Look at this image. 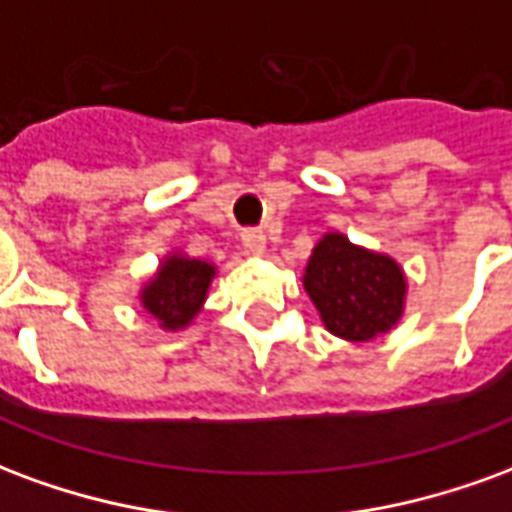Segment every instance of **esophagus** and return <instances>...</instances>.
I'll list each match as a JSON object with an SVG mask.
<instances>
[{
    "label": "esophagus",
    "mask_w": 512,
    "mask_h": 512,
    "mask_svg": "<svg viewBox=\"0 0 512 512\" xmlns=\"http://www.w3.org/2000/svg\"><path fill=\"white\" fill-rule=\"evenodd\" d=\"M241 244H244V249H249V252L260 255V252H266V233L257 230V227H249V230L241 233Z\"/></svg>",
    "instance_id": "1"
}]
</instances>
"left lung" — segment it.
Segmentation results:
<instances>
[{"mask_svg":"<svg viewBox=\"0 0 512 512\" xmlns=\"http://www.w3.org/2000/svg\"><path fill=\"white\" fill-rule=\"evenodd\" d=\"M304 290L323 326L348 343L386 334L406 307V274L395 260L326 233L304 268Z\"/></svg>","mask_w":512,"mask_h":512,"instance_id":"1","label":"left lung"}]
</instances>
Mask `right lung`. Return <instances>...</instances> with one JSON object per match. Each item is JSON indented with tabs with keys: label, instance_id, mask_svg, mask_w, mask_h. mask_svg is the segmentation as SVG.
Instances as JSON below:
<instances>
[{
	"label": "right lung",
	"instance_id": "1",
	"mask_svg": "<svg viewBox=\"0 0 512 512\" xmlns=\"http://www.w3.org/2000/svg\"><path fill=\"white\" fill-rule=\"evenodd\" d=\"M213 277H216L213 263L172 252L161 260L153 279L142 288L139 301L161 329L178 332L186 329L194 321V315L202 310Z\"/></svg>",
	"mask_w": 512,
	"mask_h": 512
}]
</instances>
